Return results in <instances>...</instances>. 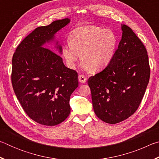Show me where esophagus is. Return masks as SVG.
<instances>
[{"mask_svg": "<svg viewBox=\"0 0 159 159\" xmlns=\"http://www.w3.org/2000/svg\"><path fill=\"white\" fill-rule=\"evenodd\" d=\"M79 82H80L81 83H85L86 82V80H87V79H86V77L84 76V75L80 74L79 76Z\"/></svg>", "mask_w": 159, "mask_h": 159, "instance_id": "1", "label": "esophagus"}]
</instances>
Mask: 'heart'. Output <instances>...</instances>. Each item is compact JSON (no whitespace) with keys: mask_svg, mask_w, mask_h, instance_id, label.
Returning <instances> with one entry per match:
<instances>
[{"mask_svg":"<svg viewBox=\"0 0 159 159\" xmlns=\"http://www.w3.org/2000/svg\"><path fill=\"white\" fill-rule=\"evenodd\" d=\"M69 41L61 50L67 65L74 68L80 55L83 66L91 72L105 69L112 62L118 43L114 31L93 25L76 27L70 33Z\"/></svg>","mask_w":159,"mask_h":159,"instance_id":"b5f03b06","label":"heart"}]
</instances>
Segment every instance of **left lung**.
I'll use <instances>...</instances> for the list:
<instances>
[{"mask_svg": "<svg viewBox=\"0 0 159 159\" xmlns=\"http://www.w3.org/2000/svg\"><path fill=\"white\" fill-rule=\"evenodd\" d=\"M121 30L112 62L88 80L94 111L110 124L121 122L136 111L150 77L144 45L128 26L121 25Z\"/></svg>", "mask_w": 159, "mask_h": 159, "instance_id": "8db88e82", "label": "left lung"}]
</instances>
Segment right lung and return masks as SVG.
<instances>
[{
  "mask_svg": "<svg viewBox=\"0 0 159 159\" xmlns=\"http://www.w3.org/2000/svg\"><path fill=\"white\" fill-rule=\"evenodd\" d=\"M69 18L38 27L18 45L12 57V83L15 93L29 118L44 125L63 122L71 111L70 96L79 86L78 74L65 66L60 55L43 45H61L55 34L69 24Z\"/></svg>",
  "mask_w": 159,
  "mask_h": 159,
  "instance_id": "add662e5",
  "label": "right lung"
}]
</instances>
